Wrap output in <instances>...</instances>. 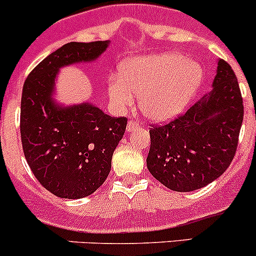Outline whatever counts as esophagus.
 I'll return each mask as SVG.
<instances>
[{
  "label": "esophagus",
  "mask_w": 256,
  "mask_h": 256,
  "mask_svg": "<svg viewBox=\"0 0 256 256\" xmlns=\"http://www.w3.org/2000/svg\"><path fill=\"white\" fill-rule=\"evenodd\" d=\"M138 122L135 120H130L128 122V126H126V130H128V132H132V131L138 130Z\"/></svg>",
  "instance_id": "1"
}]
</instances>
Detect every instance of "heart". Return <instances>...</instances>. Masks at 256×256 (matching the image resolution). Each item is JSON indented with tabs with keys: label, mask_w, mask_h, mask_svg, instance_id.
I'll use <instances>...</instances> for the list:
<instances>
[{
	"label": "heart",
	"mask_w": 256,
	"mask_h": 256,
	"mask_svg": "<svg viewBox=\"0 0 256 256\" xmlns=\"http://www.w3.org/2000/svg\"><path fill=\"white\" fill-rule=\"evenodd\" d=\"M203 69L180 53L135 56L122 62L118 76L108 85L114 106L125 110L138 94V105L147 118L164 121L182 112L200 86Z\"/></svg>",
	"instance_id": "b5f03b06"
}]
</instances>
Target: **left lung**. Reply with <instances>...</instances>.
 I'll return each instance as SVG.
<instances>
[{
    "instance_id": "1",
    "label": "left lung",
    "mask_w": 256,
    "mask_h": 256,
    "mask_svg": "<svg viewBox=\"0 0 256 256\" xmlns=\"http://www.w3.org/2000/svg\"><path fill=\"white\" fill-rule=\"evenodd\" d=\"M244 116L236 73L218 60L213 90L184 114L150 130V174L176 192L200 190L230 166Z\"/></svg>"
}]
</instances>
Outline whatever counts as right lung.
Listing matches in <instances>:
<instances>
[{
	"mask_svg": "<svg viewBox=\"0 0 256 256\" xmlns=\"http://www.w3.org/2000/svg\"><path fill=\"white\" fill-rule=\"evenodd\" d=\"M108 44L66 43L43 59L23 84V152L38 182L56 197L78 200L94 193L109 176L112 154L125 134V116L112 118L89 102L60 108L52 99L59 68L94 60Z\"/></svg>",
	"mask_w": 256,
	"mask_h": 256,
	"instance_id": "add662e5",
	"label": "right lung"
}]
</instances>
